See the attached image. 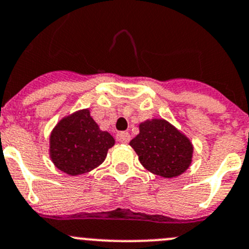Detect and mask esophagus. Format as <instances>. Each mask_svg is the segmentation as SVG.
<instances>
[{
  "mask_svg": "<svg viewBox=\"0 0 249 249\" xmlns=\"http://www.w3.org/2000/svg\"><path fill=\"white\" fill-rule=\"evenodd\" d=\"M117 140L122 143H127L130 141V134L126 131H122V132H118L117 134Z\"/></svg>",
  "mask_w": 249,
  "mask_h": 249,
  "instance_id": "esophagus-1",
  "label": "esophagus"
}]
</instances>
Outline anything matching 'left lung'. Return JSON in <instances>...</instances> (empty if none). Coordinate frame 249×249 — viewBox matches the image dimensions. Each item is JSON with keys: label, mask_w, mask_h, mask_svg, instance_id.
I'll return each instance as SVG.
<instances>
[{"label": "left lung", "mask_w": 249, "mask_h": 249, "mask_svg": "<svg viewBox=\"0 0 249 249\" xmlns=\"http://www.w3.org/2000/svg\"><path fill=\"white\" fill-rule=\"evenodd\" d=\"M144 168L163 178H176L189 168L194 146L190 140L164 119L140 124V134L130 141Z\"/></svg>", "instance_id": "left-lung-1"}]
</instances>
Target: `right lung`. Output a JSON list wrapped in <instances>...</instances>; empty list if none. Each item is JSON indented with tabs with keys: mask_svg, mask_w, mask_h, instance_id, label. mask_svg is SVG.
<instances>
[{
	"mask_svg": "<svg viewBox=\"0 0 249 249\" xmlns=\"http://www.w3.org/2000/svg\"><path fill=\"white\" fill-rule=\"evenodd\" d=\"M114 142L109 132L100 130L90 110L83 109L55 125L50 136V156L59 170L81 175L101 165Z\"/></svg>",
	"mask_w": 249,
	"mask_h": 249,
	"instance_id": "1",
	"label": "right lung"
}]
</instances>
